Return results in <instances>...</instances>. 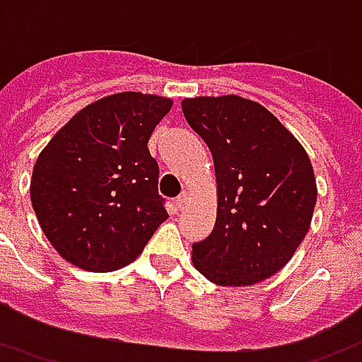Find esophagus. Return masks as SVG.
<instances>
[{
    "mask_svg": "<svg viewBox=\"0 0 362 362\" xmlns=\"http://www.w3.org/2000/svg\"><path fill=\"white\" fill-rule=\"evenodd\" d=\"M176 209H178V211H182V209L186 207V205H188V194H182V195H178V197H176Z\"/></svg>",
    "mask_w": 362,
    "mask_h": 362,
    "instance_id": "esophagus-1",
    "label": "esophagus"
}]
</instances>
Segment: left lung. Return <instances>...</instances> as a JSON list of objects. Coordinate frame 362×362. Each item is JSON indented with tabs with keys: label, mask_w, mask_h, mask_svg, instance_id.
I'll return each instance as SVG.
<instances>
[{
	"label": "left lung",
	"mask_w": 362,
	"mask_h": 362,
	"mask_svg": "<svg viewBox=\"0 0 362 362\" xmlns=\"http://www.w3.org/2000/svg\"><path fill=\"white\" fill-rule=\"evenodd\" d=\"M188 124L215 163L216 221L192 245V261L216 286L274 276L309 232L317 180L305 147L267 107L240 95L182 101Z\"/></svg>",
	"instance_id": "8db88e82"
}]
</instances>
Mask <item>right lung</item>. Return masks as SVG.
Returning a JSON list of instances; mask_svg holds the SVG:
<instances>
[{"label": "right lung", "mask_w": 362, "mask_h": 362, "mask_svg": "<svg viewBox=\"0 0 362 362\" xmlns=\"http://www.w3.org/2000/svg\"><path fill=\"white\" fill-rule=\"evenodd\" d=\"M173 99L120 92L80 109L34 163L30 202L65 261L113 272L138 259L168 213L147 149Z\"/></svg>", "instance_id": "add662e5"}]
</instances>
